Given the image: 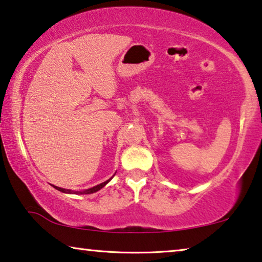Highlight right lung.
<instances>
[{
  "label": "right lung",
  "instance_id": "obj_1",
  "mask_svg": "<svg viewBox=\"0 0 262 262\" xmlns=\"http://www.w3.org/2000/svg\"><path fill=\"white\" fill-rule=\"evenodd\" d=\"M115 175V174H114ZM114 175H113V177L109 179V180H107V181H104V182H102V183H100V185H97V186H94V187H92V188H88V189H84V190H72V189H66V188H61V187H57V186H53L54 188L55 189H57V190H60V192H62V193H66V194H93V193H95V192H97V190H100L101 188H103L104 186L107 185V183L112 180L113 178H114Z\"/></svg>",
  "mask_w": 262,
  "mask_h": 262
}]
</instances>
